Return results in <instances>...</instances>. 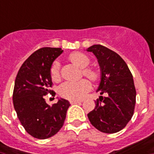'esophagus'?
Returning a JSON list of instances; mask_svg holds the SVG:
<instances>
[{
    "label": "esophagus",
    "instance_id": "obj_1",
    "mask_svg": "<svg viewBox=\"0 0 154 154\" xmlns=\"http://www.w3.org/2000/svg\"><path fill=\"white\" fill-rule=\"evenodd\" d=\"M70 104H72V105H74V104H81L82 101H75V100H70L69 101Z\"/></svg>",
    "mask_w": 154,
    "mask_h": 154
}]
</instances>
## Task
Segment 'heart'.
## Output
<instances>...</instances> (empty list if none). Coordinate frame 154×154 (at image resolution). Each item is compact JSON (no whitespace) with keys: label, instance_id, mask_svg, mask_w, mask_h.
I'll use <instances>...</instances> for the list:
<instances>
[{"label":"heart","instance_id":"1","mask_svg":"<svg viewBox=\"0 0 154 154\" xmlns=\"http://www.w3.org/2000/svg\"><path fill=\"white\" fill-rule=\"evenodd\" d=\"M69 59L78 67L83 69V74L93 82L99 78V72L95 69L88 68L90 59L88 56L82 53H72L69 56ZM50 76L53 81L58 82L60 78V64L57 61L53 63L50 68ZM91 89V84L86 79H82L78 82H65L59 87V94L62 97L69 100H81Z\"/></svg>","mask_w":154,"mask_h":154}]
</instances>
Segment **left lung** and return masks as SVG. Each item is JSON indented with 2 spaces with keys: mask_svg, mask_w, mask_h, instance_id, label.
I'll return each instance as SVG.
<instances>
[{
  "mask_svg": "<svg viewBox=\"0 0 154 154\" xmlns=\"http://www.w3.org/2000/svg\"><path fill=\"white\" fill-rule=\"evenodd\" d=\"M96 56L101 68V82L97 92L101 96L88 113L90 123L99 131L114 134L126 126L134 115L136 89L130 70L117 53L101 45L87 49Z\"/></svg>",
  "mask_w": 154,
  "mask_h": 154,
  "instance_id": "left-lung-1",
  "label": "left lung"
}]
</instances>
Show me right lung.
<instances>
[{
  "instance_id": "add662e5",
  "label": "right lung",
  "mask_w": 154,
  "mask_h": 154,
  "mask_svg": "<svg viewBox=\"0 0 154 154\" xmlns=\"http://www.w3.org/2000/svg\"><path fill=\"white\" fill-rule=\"evenodd\" d=\"M60 48L45 47L30 55L18 71L13 89V102L25 131L37 139L51 137L64 125L69 102L60 98L49 105L45 96L55 93L50 89L52 64L62 53Z\"/></svg>"
}]
</instances>
